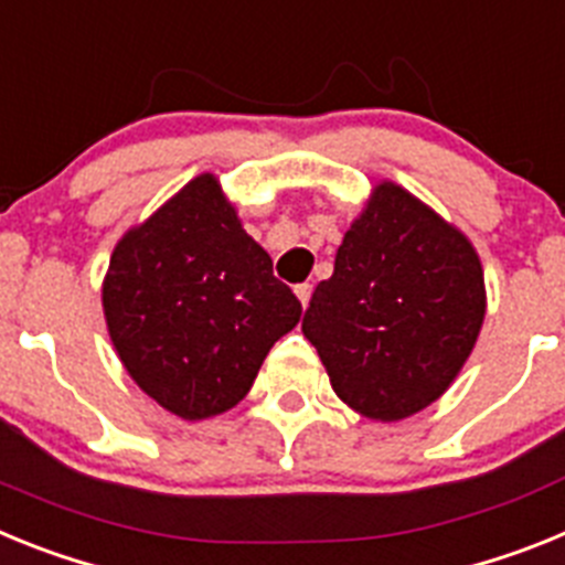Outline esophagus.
<instances>
[{
	"instance_id": "esophagus-1",
	"label": "esophagus",
	"mask_w": 565,
	"mask_h": 565,
	"mask_svg": "<svg viewBox=\"0 0 565 565\" xmlns=\"http://www.w3.org/2000/svg\"><path fill=\"white\" fill-rule=\"evenodd\" d=\"M311 282H299L297 288H294V294L299 297V302H302V308H308V302H311Z\"/></svg>"
}]
</instances>
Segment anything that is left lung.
<instances>
[{
  "instance_id": "8db88e82",
  "label": "left lung",
  "mask_w": 565,
  "mask_h": 565,
  "mask_svg": "<svg viewBox=\"0 0 565 565\" xmlns=\"http://www.w3.org/2000/svg\"><path fill=\"white\" fill-rule=\"evenodd\" d=\"M476 248L396 183H382L344 234L302 333L333 391L362 416L398 422L436 402L481 331Z\"/></svg>"
}]
</instances>
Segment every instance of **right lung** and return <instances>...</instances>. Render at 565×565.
Returning <instances> with one entry per match:
<instances>
[{"instance_id":"obj_1","label":"right lung","mask_w":565,"mask_h":565,"mask_svg":"<svg viewBox=\"0 0 565 565\" xmlns=\"http://www.w3.org/2000/svg\"><path fill=\"white\" fill-rule=\"evenodd\" d=\"M302 306L201 174L124 234L104 279L109 339L129 376L174 416H217L252 391Z\"/></svg>"}]
</instances>
